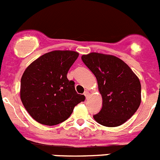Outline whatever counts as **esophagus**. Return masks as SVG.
Wrapping results in <instances>:
<instances>
[{
    "label": "esophagus",
    "mask_w": 160,
    "mask_h": 160,
    "mask_svg": "<svg viewBox=\"0 0 160 160\" xmlns=\"http://www.w3.org/2000/svg\"><path fill=\"white\" fill-rule=\"evenodd\" d=\"M83 95H85V97H86V98H88V95H89V92H88V91H85L84 93H83Z\"/></svg>",
    "instance_id": "obj_1"
}]
</instances>
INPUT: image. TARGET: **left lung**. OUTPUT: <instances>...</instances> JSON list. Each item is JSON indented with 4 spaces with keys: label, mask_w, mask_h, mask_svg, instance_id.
I'll return each mask as SVG.
<instances>
[{
    "label": "left lung",
    "mask_w": 160,
    "mask_h": 160,
    "mask_svg": "<svg viewBox=\"0 0 160 160\" xmlns=\"http://www.w3.org/2000/svg\"><path fill=\"white\" fill-rule=\"evenodd\" d=\"M93 72L102 98V109L94 119L107 127H116L130 118L140 107L141 86L127 64L112 55L91 53L81 57Z\"/></svg>",
    "instance_id": "obj_1"
}]
</instances>
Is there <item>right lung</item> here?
<instances>
[{
  "label": "right lung",
  "mask_w": 160,
  "mask_h": 160,
  "mask_svg": "<svg viewBox=\"0 0 160 160\" xmlns=\"http://www.w3.org/2000/svg\"><path fill=\"white\" fill-rule=\"evenodd\" d=\"M79 53L71 50H55L33 62L23 72L20 98L27 111L36 122L54 125L69 118L73 109L83 102L77 94L75 83L67 73Z\"/></svg>",
  "instance_id": "add662e5"
}]
</instances>
